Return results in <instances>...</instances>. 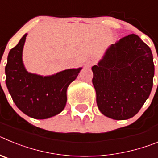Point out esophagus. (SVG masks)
Instances as JSON below:
<instances>
[{"label": "esophagus", "instance_id": "obj_1", "mask_svg": "<svg viewBox=\"0 0 158 158\" xmlns=\"http://www.w3.org/2000/svg\"><path fill=\"white\" fill-rule=\"evenodd\" d=\"M86 65H87L88 66H92V65H93V62H88Z\"/></svg>", "mask_w": 158, "mask_h": 158}]
</instances>
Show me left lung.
<instances>
[{"label":"left lung","instance_id":"1","mask_svg":"<svg viewBox=\"0 0 158 158\" xmlns=\"http://www.w3.org/2000/svg\"><path fill=\"white\" fill-rule=\"evenodd\" d=\"M96 104L113 119L135 116L149 97L154 75L150 48L137 35L121 38L92 67Z\"/></svg>","mask_w":158,"mask_h":158}]
</instances>
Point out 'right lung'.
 I'll return each instance as SVG.
<instances>
[{"mask_svg": "<svg viewBox=\"0 0 158 158\" xmlns=\"http://www.w3.org/2000/svg\"><path fill=\"white\" fill-rule=\"evenodd\" d=\"M26 36L8 53L5 66L7 88L15 104L24 114L39 119L50 118L64 109L67 88L81 68L66 69L49 77L30 73L22 61Z\"/></svg>", "mask_w": 158, "mask_h": 158, "instance_id": "1", "label": "right lung"}]
</instances>
